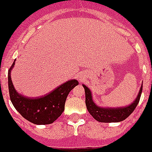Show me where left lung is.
Instances as JSON below:
<instances>
[{"label": "left lung", "instance_id": "1", "mask_svg": "<svg viewBox=\"0 0 152 152\" xmlns=\"http://www.w3.org/2000/svg\"><path fill=\"white\" fill-rule=\"evenodd\" d=\"M83 87L84 88L85 90V96H86L85 102H86L88 112L91 114V115L96 120L102 123L120 122V121L124 120L126 118H128L137 107V105L139 102L142 91V86L135 101L128 106L104 108V107H100L96 105L94 102L92 101V96H91L90 89L85 85H83Z\"/></svg>", "mask_w": 152, "mask_h": 152}]
</instances>
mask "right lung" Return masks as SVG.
Wrapping results in <instances>:
<instances>
[{"mask_svg":"<svg viewBox=\"0 0 152 152\" xmlns=\"http://www.w3.org/2000/svg\"><path fill=\"white\" fill-rule=\"evenodd\" d=\"M14 61L8 72V86L10 101L21 115L34 124H50L61 115L68 94L78 84L75 79L60 85L47 95L41 97H28L19 94L12 83L10 70L15 65Z\"/></svg>","mask_w":152,"mask_h":152,"instance_id":"add662e5","label":"right lung"}]
</instances>
